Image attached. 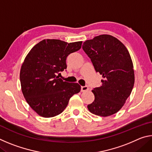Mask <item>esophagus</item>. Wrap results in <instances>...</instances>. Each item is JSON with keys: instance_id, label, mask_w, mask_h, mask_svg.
Here are the masks:
<instances>
[{"instance_id": "esophagus-1", "label": "esophagus", "mask_w": 152, "mask_h": 152, "mask_svg": "<svg viewBox=\"0 0 152 152\" xmlns=\"http://www.w3.org/2000/svg\"><path fill=\"white\" fill-rule=\"evenodd\" d=\"M89 88L87 86H81V91L82 92H86L88 91Z\"/></svg>"}]
</instances>
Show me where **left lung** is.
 Returning <instances> with one entry per match:
<instances>
[{
    "instance_id": "left-lung-1",
    "label": "left lung",
    "mask_w": 152,
    "mask_h": 152,
    "mask_svg": "<svg viewBox=\"0 0 152 152\" xmlns=\"http://www.w3.org/2000/svg\"><path fill=\"white\" fill-rule=\"evenodd\" d=\"M82 49L91 58L96 72L103 78L102 85L92 91L94 101L87 107L98 116L115 114L124 105L134 85V70L129 53L122 42L107 34L86 40Z\"/></svg>"
}]
</instances>
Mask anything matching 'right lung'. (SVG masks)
I'll list each match as a JSON object with an SVG mask.
<instances>
[{
  "instance_id": "add662e5",
  "label": "right lung",
  "mask_w": 152,
  "mask_h": 152,
  "mask_svg": "<svg viewBox=\"0 0 152 152\" xmlns=\"http://www.w3.org/2000/svg\"><path fill=\"white\" fill-rule=\"evenodd\" d=\"M82 43L43 39L25 57L20 70L21 91L27 103L39 116L60 115L70 98L80 91L78 83L63 81L57 74L66 69L67 56L79 50Z\"/></svg>"
}]
</instances>
